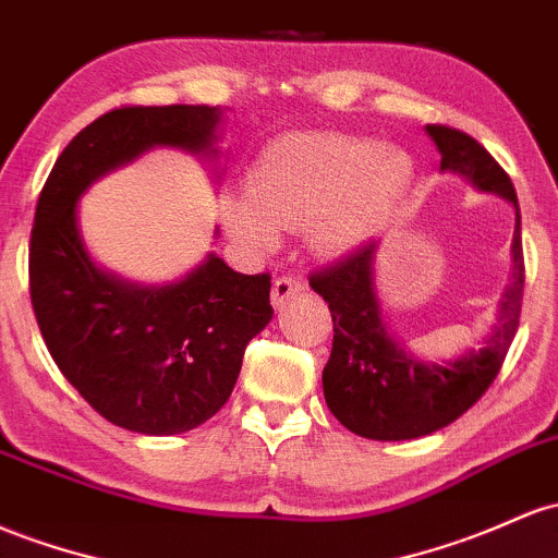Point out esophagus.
<instances>
[{
    "mask_svg": "<svg viewBox=\"0 0 558 558\" xmlns=\"http://www.w3.org/2000/svg\"><path fill=\"white\" fill-rule=\"evenodd\" d=\"M304 286L307 283H304V278H299V275H280L272 283V307L283 310L286 304H289V299L304 291Z\"/></svg>",
    "mask_w": 558,
    "mask_h": 558,
    "instance_id": "1",
    "label": "esophagus"
}]
</instances>
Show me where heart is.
Instances as JSON below:
<instances>
[{
  "label": "heart",
  "mask_w": 558,
  "mask_h": 558,
  "mask_svg": "<svg viewBox=\"0 0 558 558\" xmlns=\"http://www.w3.org/2000/svg\"><path fill=\"white\" fill-rule=\"evenodd\" d=\"M415 163L397 145L333 132L269 143L246 177V195L222 201L232 235L269 248L278 230L307 228L320 256H347L371 241L413 185Z\"/></svg>",
  "instance_id": "obj_1"
}]
</instances>
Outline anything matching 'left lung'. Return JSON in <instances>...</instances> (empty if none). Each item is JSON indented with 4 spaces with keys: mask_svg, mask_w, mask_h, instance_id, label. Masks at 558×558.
<instances>
[{
    "mask_svg": "<svg viewBox=\"0 0 558 558\" xmlns=\"http://www.w3.org/2000/svg\"><path fill=\"white\" fill-rule=\"evenodd\" d=\"M426 132L442 156L439 169L461 174L476 190L500 195L517 209L511 283L485 347L437 365L421 363L391 336L376 293L378 241L312 275V291L326 299L333 317V349L323 368L328 410L352 434L381 442L424 437L461 418L498 376L522 312L524 256L517 190L500 163L466 132L442 124H428Z\"/></svg>",
    "mask_w": 558,
    "mask_h": 558,
    "instance_id": "obj_1",
    "label": "left lung"
}]
</instances>
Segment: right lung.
Listing matches in <instances>:
<instances>
[{
  "label": "right lung",
  "mask_w": 558,
  "mask_h": 558,
  "mask_svg": "<svg viewBox=\"0 0 558 558\" xmlns=\"http://www.w3.org/2000/svg\"><path fill=\"white\" fill-rule=\"evenodd\" d=\"M222 108L124 106L71 140L41 187L31 230V304L54 365L110 424L182 434L228 402L246 344L272 320L269 275L209 254L167 286H137L92 262L78 198L156 145L217 156Z\"/></svg>",
  "instance_id": "1"
}]
</instances>
